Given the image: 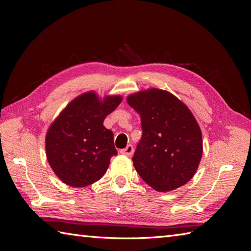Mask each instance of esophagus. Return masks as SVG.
Here are the masks:
<instances>
[{"label": "esophagus", "mask_w": 251, "mask_h": 251, "mask_svg": "<svg viewBox=\"0 0 251 251\" xmlns=\"http://www.w3.org/2000/svg\"><path fill=\"white\" fill-rule=\"evenodd\" d=\"M133 153H134V148H133V146H131V144H128V146L126 149L120 150V154H123V155L127 156V157L132 156Z\"/></svg>", "instance_id": "34e87169"}]
</instances>
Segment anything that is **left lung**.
<instances>
[{
  "label": "left lung",
  "instance_id": "left-lung-1",
  "mask_svg": "<svg viewBox=\"0 0 251 251\" xmlns=\"http://www.w3.org/2000/svg\"><path fill=\"white\" fill-rule=\"evenodd\" d=\"M126 101L141 119L142 138L132 158L139 176L162 193L186 184L203 153L201 128L191 110L157 88L130 94Z\"/></svg>",
  "mask_w": 251,
  "mask_h": 251
}]
</instances>
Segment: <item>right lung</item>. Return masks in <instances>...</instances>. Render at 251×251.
<instances>
[{
    "instance_id": "obj_1",
    "label": "right lung",
    "mask_w": 251,
    "mask_h": 251,
    "mask_svg": "<svg viewBox=\"0 0 251 251\" xmlns=\"http://www.w3.org/2000/svg\"><path fill=\"white\" fill-rule=\"evenodd\" d=\"M123 100L94 91L75 97L50 125L45 147L52 171L65 184L83 187L100 180L117 155L113 133L103 120Z\"/></svg>"
}]
</instances>
